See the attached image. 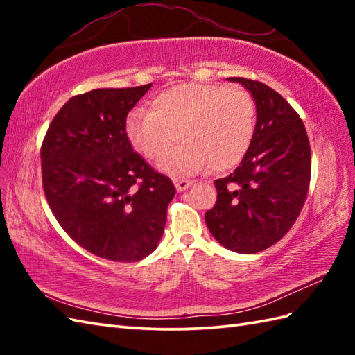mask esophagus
Masks as SVG:
<instances>
[{
	"label": "esophagus",
	"mask_w": 355,
	"mask_h": 355,
	"mask_svg": "<svg viewBox=\"0 0 355 355\" xmlns=\"http://www.w3.org/2000/svg\"><path fill=\"white\" fill-rule=\"evenodd\" d=\"M173 184H175L178 192H184L187 187L192 184L191 180H184V178H173Z\"/></svg>",
	"instance_id": "obj_1"
}]
</instances>
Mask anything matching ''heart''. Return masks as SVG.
Wrapping results in <instances>:
<instances>
[{
	"label": "heart",
	"instance_id": "1",
	"mask_svg": "<svg viewBox=\"0 0 355 355\" xmlns=\"http://www.w3.org/2000/svg\"><path fill=\"white\" fill-rule=\"evenodd\" d=\"M256 130V105L245 88L186 82L158 93L148 110L126 119L135 150L153 160L176 139L184 143L158 160L169 175L225 172L243 162Z\"/></svg>",
	"mask_w": 355,
	"mask_h": 355
}]
</instances>
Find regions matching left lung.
Wrapping results in <instances>:
<instances>
[{
  "mask_svg": "<svg viewBox=\"0 0 355 355\" xmlns=\"http://www.w3.org/2000/svg\"><path fill=\"white\" fill-rule=\"evenodd\" d=\"M227 80L252 93L256 130L238 168L214 182L218 197L205 218L221 245L252 254L276 244L296 223L310 187L311 149L304 122L281 94L258 80Z\"/></svg>",
  "mask_w": 355,
  "mask_h": 355,
  "instance_id": "1",
  "label": "left lung"
}]
</instances>
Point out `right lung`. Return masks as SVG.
<instances>
[{
	"label": "right lung",
	"mask_w": 355,
	"mask_h": 355,
	"mask_svg": "<svg viewBox=\"0 0 355 355\" xmlns=\"http://www.w3.org/2000/svg\"><path fill=\"white\" fill-rule=\"evenodd\" d=\"M153 84L97 88L59 110L41 146L42 186L69 236L99 258L135 262L164 232L171 180L134 153L126 116Z\"/></svg>",
	"instance_id": "1"
}]
</instances>
